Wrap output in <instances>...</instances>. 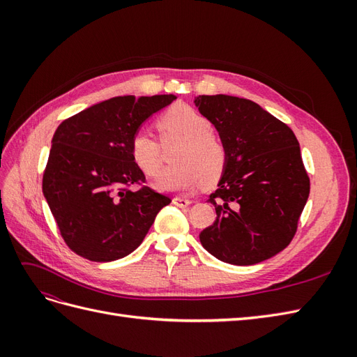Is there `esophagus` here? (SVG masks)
Returning <instances> with one entry per match:
<instances>
[{"label":"esophagus","mask_w":357,"mask_h":357,"mask_svg":"<svg viewBox=\"0 0 357 357\" xmlns=\"http://www.w3.org/2000/svg\"><path fill=\"white\" fill-rule=\"evenodd\" d=\"M190 202H192V201H189V199H186V198H180V197L172 198V204L177 205V207H180V208H186V207H189Z\"/></svg>","instance_id":"esophagus-1"}]
</instances>
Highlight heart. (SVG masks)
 <instances>
[{
  "label": "heart",
  "instance_id": "b5f03b06",
  "mask_svg": "<svg viewBox=\"0 0 357 357\" xmlns=\"http://www.w3.org/2000/svg\"><path fill=\"white\" fill-rule=\"evenodd\" d=\"M162 144L180 143L172 155L174 167L167 168L156 178V186L167 192L188 193L201 183L210 186L218 181L228 164V147L214 135L211 122L189 105H174L156 119ZM131 155L147 176H155L162 167V147L146 131L131 138Z\"/></svg>",
  "mask_w": 357,
  "mask_h": 357
}]
</instances>
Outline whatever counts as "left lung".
I'll use <instances>...</instances> for the list:
<instances>
[{
	"mask_svg": "<svg viewBox=\"0 0 357 357\" xmlns=\"http://www.w3.org/2000/svg\"><path fill=\"white\" fill-rule=\"evenodd\" d=\"M195 105L228 147V164L208 201L215 220L199 234L213 256L255 265L286 248L310 195V177L291 129L250 100L199 95Z\"/></svg>",
	"mask_w": 357,
	"mask_h": 357,
	"instance_id": "obj_1",
	"label": "left lung"
}]
</instances>
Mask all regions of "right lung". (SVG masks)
Segmentation results:
<instances>
[{"instance_id":"right-lung-1","label":"right lung","mask_w":357,"mask_h":357,"mask_svg":"<svg viewBox=\"0 0 357 357\" xmlns=\"http://www.w3.org/2000/svg\"><path fill=\"white\" fill-rule=\"evenodd\" d=\"M174 95L116 96L63 121L52 139L43 193L62 240L93 262L125 257L142 244L171 198L146 186L131 138ZM139 185L137 191L130 186Z\"/></svg>"}]
</instances>
